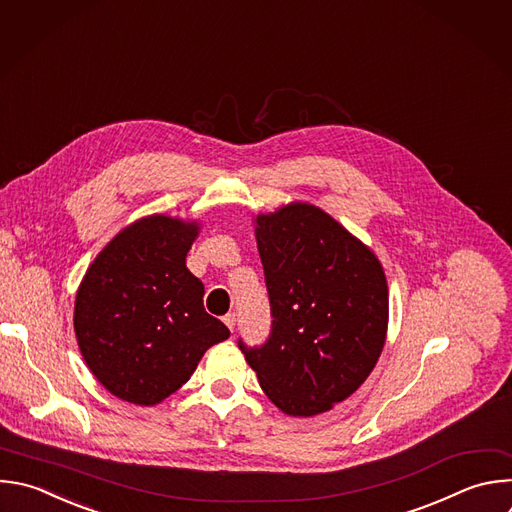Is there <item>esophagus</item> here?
Masks as SVG:
<instances>
[{
	"label": "esophagus",
	"mask_w": 512,
	"mask_h": 512,
	"mask_svg": "<svg viewBox=\"0 0 512 512\" xmlns=\"http://www.w3.org/2000/svg\"><path fill=\"white\" fill-rule=\"evenodd\" d=\"M223 321H225V325L233 331V329H235V321H237V317H235V313H227V315L223 317Z\"/></svg>",
	"instance_id": "esophagus-1"
}]
</instances>
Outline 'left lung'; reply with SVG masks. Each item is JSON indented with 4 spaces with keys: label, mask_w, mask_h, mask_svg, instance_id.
<instances>
[{
    "label": "left lung",
    "mask_w": 512,
    "mask_h": 512,
    "mask_svg": "<svg viewBox=\"0 0 512 512\" xmlns=\"http://www.w3.org/2000/svg\"><path fill=\"white\" fill-rule=\"evenodd\" d=\"M271 333L239 348L267 398L289 416H315L372 374L388 331V283L378 257L333 217L291 203L255 219Z\"/></svg>",
    "instance_id": "left-lung-1"
}]
</instances>
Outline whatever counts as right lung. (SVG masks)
Instances as JSON below:
<instances>
[{"label":"right lung","mask_w":512,"mask_h":512,"mask_svg":"<svg viewBox=\"0 0 512 512\" xmlns=\"http://www.w3.org/2000/svg\"><path fill=\"white\" fill-rule=\"evenodd\" d=\"M197 221L144 217L88 267L74 305L82 358L116 398L154 406L189 382L205 352L231 335L203 305L187 269Z\"/></svg>","instance_id":"right-lung-1"}]
</instances>
